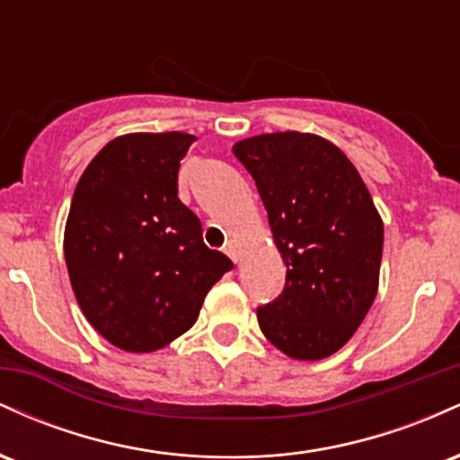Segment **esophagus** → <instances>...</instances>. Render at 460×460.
<instances>
[{"label":"esophagus","mask_w":460,"mask_h":460,"mask_svg":"<svg viewBox=\"0 0 460 460\" xmlns=\"http://www.w3.org/2000/svg\"><path fill=\"white\" fill-rule=\"evenodd\" d=\"M225 252H226V255L231 257V260L237 261V255H235V246H234V244H226V246H225Z\"/></svg>","instance_id":"34e87169"}]
</instances>
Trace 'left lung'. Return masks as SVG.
I'll return each instance as SVG.
<instances>
[{
    "label": "left lung",
    "mask_w": 460,
    "mask_h": 460,
    "mask_svg": "<svg viewBox=\"0 0 460 460\" xmlns=\"http://www.w3.org/2000/svg\"><path fill=\"white\" fill-rule=\"evenodd\" d=\"M234 155L255 179L288 274L257 307L268 341L292 358L331 357L372 307L383 220L352 162L320 136L279 131L246 138Z\"/></svg>",
    "instance_id": "1"
}]
</instances>
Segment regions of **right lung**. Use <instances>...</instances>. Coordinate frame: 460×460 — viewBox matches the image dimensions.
<instances>
[{
    "label": "right lung",
    "instance_id": "obj_1",
    "mask_svg": "<svg viewBox=\"0 0 460 460\" xmlns=\"http://www.w3.org/2000/svg\"><path fill=\"white\" fill-rule=\"evenodd\" d=\"M194 136H120L79 177L65 260L84 315L110 344L151 352L183 335L212 285L234 268L203 244L200 220L177 197Z\"/></svg>",
    "mask_w": 460,
    "mask_h": 460
}]
</instances>
